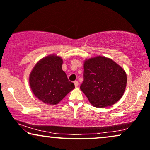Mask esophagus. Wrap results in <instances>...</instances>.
I'll return each instance as SVG.
<instances>
[{"mask_svg": "<svg viewBox=\"0 0 150 150\" xmlns=\"http://www.w3.org/2000/svg\"><path fill=\"white\" fill-rule=\"evenodd\" d=\"M74 85H75V87H78V86H79V82L77 81H75L74 82Z\"/></svg>", "mask_w": 150, "mask_h": 150, "instance_id": "1", "label": "esophagus"}]
</instances>
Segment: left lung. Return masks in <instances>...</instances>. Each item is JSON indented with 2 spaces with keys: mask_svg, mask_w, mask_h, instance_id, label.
Returning <instances> with one entry per match:
<instances>
[{
  "mask_svg": "<svg viewBox=\"0 0 150 150\" xmlns=\"http://www.w3.org/2000/svg\"><path fill=\"white\" fill-rule=\"evenodd\" d=\"M125 70L111 59L97 56L85 61L80 88L93 106L104 108L119 101L127 86Z\"/></svg>",
  "mask_w": 150,
  "mask_h": 150,
  "instance_id": "left-lung-1",
  "label": "left lung"
}]
</instances>
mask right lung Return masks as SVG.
Returning <instances> with one entry per match:
<instances>
[{
    "mask_svg": "<svg viewBox=\"0 0 150 150\" xmlns=\"http://www.w3.org/2000/svg\"><path fill=\"white\" fill-rule=\"evenodd\" d=\"M62 60L55 55L40 60L31 71L29 82L37 98L48 104L58 103L75 88L62 69Z\"/></svg>",
    "mask_w": 150,
    "mask_h": 150,
    "instance_id": "1",
    "label": "right lung"
}]
</instances>
